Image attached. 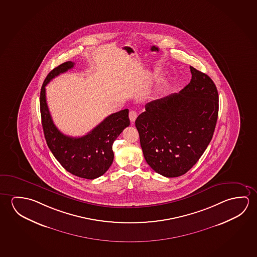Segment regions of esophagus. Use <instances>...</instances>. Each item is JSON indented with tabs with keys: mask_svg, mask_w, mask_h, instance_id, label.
I'll return each instance as SVG.
<instances>
[{
	"mask_svg": "<svg viewBox=\"0 0 257 257\" xmlns=\"http://www.w3.org/2000/svg\"><path fill=\"white\" fill-rule=\"evenodd\" d=\"M130 119H131V122H134L135 120H136V118L138 117V112L136 111V110H131L130 111Z\"/></svg>",
	"mask_w": 257,
	"mask_h": 257,
	"instance_id": "esophagus-1",
	"label": "esophagus"
}]
</instances>
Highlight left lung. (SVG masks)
Here are the masks:
<instances>
[{"mask_svg": "<svg viewBox=\"0 0 257 257\" xmlns=\"http://www.w3.org/2000/svg\"><path fill=\"white\" fill-rule=\"evenodd\" d=\"M190 83L179 93L146 104L136 119L148 165L174 178L188 172L204 154L215 130L219 95L208 75L190 66Z\"/></svg>", "mask_w": 257, "mask_h": 257, "instance_id": "obj_1", "label": "left lung"}]
</instances>
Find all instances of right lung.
Here are the masks:
<instances>
[{
  "label": "right lung",
  "instance_id": "right-lung-1",
  "mask_svg": "<svg viewBox=\"0 0 257 257\" xmlns=\"http://www.w3.org/2000/svg\"><path fill=\"white\" fill-rule=\"evenodd\" d=\"M74 64L72 61H66L54 68L45 78L40 93L42 126L47 146L61 166L79 178L94 179L103 175L113 162L112 144L123 130L130 126L128 110L110 114L81 138L62 134L50 114L45 86L53 78L72 69Z\"/></svg>",
  "mask_w": 257,
  "mask_h": 257
}]
</instances>
